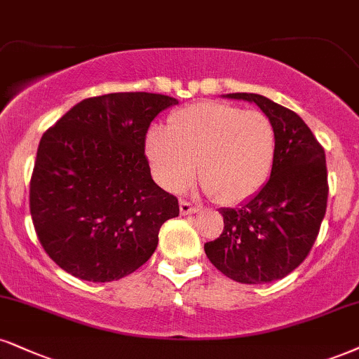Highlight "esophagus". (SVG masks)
<instances>
[{"mask_svg": "<svg viewBox=\"0 0 359 359\" xmlns=\"http://www.w3.org/2000/svg\"><path fill=\"white\" fill-rule=\"evenodd\" d=\"M180 210H181V215H193V213H196V211H200V206L183 200L180 203Z\"/></svg>", "mask_w": 359, "mask_h": 359, "instance_id": "34e87169", "label": "esophagus"}]
</instances>
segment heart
Returning a JSON list of instances; mask_svg holds the SVG:
<instances>
[{
  "mask_svg": "<svg viewBox=\"0 0 359 359\" xmlns=\"http://www.w3.org/2000/svg\"><path fill=\"white\" fill-rule=\"evenodd\" d=\"M146 153L168 191L180 193L198 175L221 203H240L264 187L276 153L266 114L205 101L172 113L168 133L151 130Z\"/></svg>",
  "mask_w": 359,
  "mask_h": 359,
  "instance_id": "obj_1",
  "label": "heart"
}]
</instances>
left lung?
<instances>
[{
    "label": "left lung",
    "instance_id": "left-lung-1",
    "mask_svg": "<svg viewBox=\"0 0 359 359\" xmlns=\"http://www.w3.org/2000/svg\"><path fill=\"white\" fill-rule=\"evenodd\" d=\"M223 98L258 104L276 131L271 176L238 208H221L224 229L205 245L224 276L245 285L281 280L303 263L320 233L328 201L325 149L294 111L255 93Z\"/></svg>",
    "mask_w": 359,
    "mask_h": 359
}]
</instances>
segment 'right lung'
Here are the masks:
<instances>
[{
  "instance_id": "right-lung-1",
  "label": "right lung",
  "mask_w": 359,
  "mask_h": 359,
  "mask_svg": "<svg viewBox=\"0 0 359 359\" xmlns=\"http://www.w3.org/2000/svg\"><path fill=\"white\" fill-rule=\"evenodd\" d=\"M178 100L111 93L79 101L39 141L29 183L38 240L66 273L116 281L151 258L178 200L154 183L144 156L151 121Z\"/></svg>"
}]
</instances>
